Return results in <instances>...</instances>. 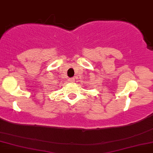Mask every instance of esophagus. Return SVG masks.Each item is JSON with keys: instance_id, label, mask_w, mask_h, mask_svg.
Here are the masks:
<instances>
[{"instance_id": "34e87169", "label": "esophagus", "mask_w": 153, "mask_h": 153, "mask_svg": "<svg viewBox=\"0 0 153 153\" xmlns=\"http://www.w3.org/2000/svg\"><path fill=\"white\" fill-rule=\"evenodd\" d=\"M69 81L71 82H75V78H69Z\"/></svg>"}]
</instances>
